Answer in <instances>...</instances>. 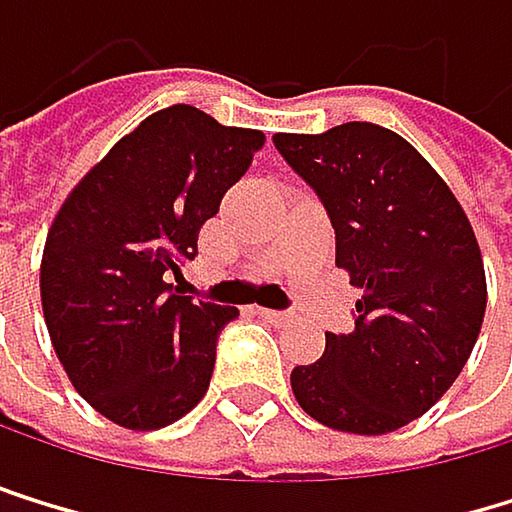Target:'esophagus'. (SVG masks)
<instances>
[{"mask_svg": "<svg viewBox=\"0 0 512 512\" xmlns=\"http://www.w3.org/2000/svg\"><path fill=\"white\" fill-rule=\"evenodd\" d=\"M258 313H261L267 322H276V325H285V322H291V319H294L291 313H279V310H267V307H261Z\"/></svg>", "mask_w": 512, "mask_h": 512, "instance_id": "34e87169", "label": "esophagus"}]
</instances>
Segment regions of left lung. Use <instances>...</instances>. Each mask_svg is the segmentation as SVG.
<instances>
[{
	"label": "left lung",
	"mask_w": 512,
	"mask_h": 512,
	"mask_svg": "<svg viewBox=\"0 0 512 512\" xmlns=\"http://www.w3.org/2000/svg\"><path fill=\"white\" fill-rule=\"evenodd\" d=\"M276 150L322 199L356 301L350 334L291 371L307 415L356 436L393 433L458 381L485 316V267L461 202L396 131L344 122L276 134Z\"/></svg>",
	"instance_id": "obj_1"
}]
</instances>
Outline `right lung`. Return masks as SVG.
I'll use <instances>...</instances> for the list:
<instances>
[{"label":"right lung","instance_id":"right-lung-1","mask_svg":"<svg viewBox=\"0 0 512 512\" xmlns=\"http://www.w3.org/2000/svg\"><path fill=\"white\" fill-rule=\"evenodd\" d=\"M174 104L85 171L45 236L39 294L51 347L76 393L125 430H159L199 405L236 307L171 291L199 227L264 147Z\"/></svg>","mask_w":512,"mask_h":512}]
</instances>
